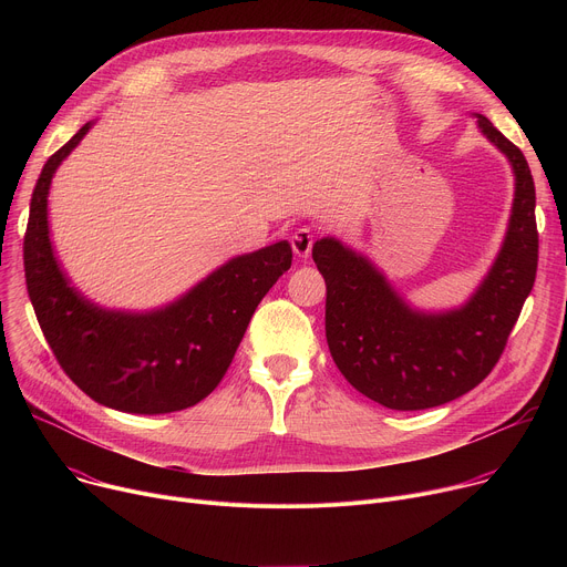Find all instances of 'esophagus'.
I'll use <instances>...</instances> for the list:
<instances>
[{
    "label": "esophagus",
    "mask_w": 567,
    "mask_h": 567,
    "mask_svg": "<svg viewBox=\"0 0 567 567\" xmlns=\"http://www.w3.org/2000/svg\"><path fill=\"white\" fill-rule=\"evenodd\" d=\"M289 241H291V249H293V254L298 256V258H309V254H311V245H313V233L309 230V228H298V230H293L291 233V237H289Z\"/></svg>",
    "instance_id": "esophagus-1"
}]
</instances>
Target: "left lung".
Instances as JSON below:
<instances>
[{"label":"left lung","mask_w":567,"mask_h":567,"mask_svg":"<svg viewBox=\"0 0 567 567\" xmlns=\"http://www.w3.org/2000/svg\"><path fill=\"white\" fill-rule=\"evenodd\" d=\"M480 132L514 171V204L503 247L471 298L422 311L403 300L370 258L337 237L316 239L311 258L326 278V337L341 374L392 411H424L473 390L498 363L536 280V190L523 152L487 116Z\"/></svg>","instance_id":"1"}]
</instances>
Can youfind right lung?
Wrapping results in <instances>:
<instances>
[{
	"label": "right lung",
	"mask_w": 567,
	"mask_h": 567,
	"mask_svg": "<svg viewBox=\"0 0 567 567\" xmlns=\"http://www.w3.org/2000/svg\"><path fill=\"white\" fill-rule=\"evenodd\" d=\"M94 121L44 164L24 235L27 289L49 348L69 379L107 409L164 415L195 406L226 374L249 320L291 267L287 239L235 256L177 300L150 311L107 309L62 271L49 230V190Z\"/></svg>",
	"instance_id": "1"
}]
</instances>
